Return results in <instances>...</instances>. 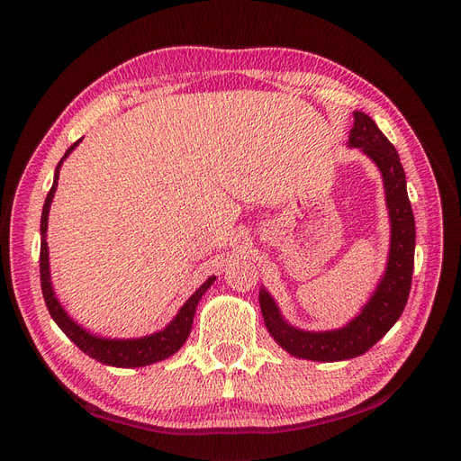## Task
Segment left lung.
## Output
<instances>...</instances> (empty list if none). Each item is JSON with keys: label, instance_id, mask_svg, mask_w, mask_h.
<instances>
[{"label": "left lung", "instance_id": "obj_1", "mask_svg": "<svg viewBox=\"0 0 461 461\" xmlns=\"http://www.w3.org/2000/svg\"><path fill=\"white\" fill-rule=\"evenodd\" d=\"M353 116L355 125L350 129L348 146L360 148L379 167L390 213L388 262L375 293L353 321L328 332H308L291 326L283 319L274 298L265 289L258 293L262 319L277 345L293 357L315 362H338L364 355L396 324L411 291L416 232L405 170L396 148L383 135L377 123L358 111Z\"/></svg>", "mask_w": 461, "mask_h": 461}]
</instances>
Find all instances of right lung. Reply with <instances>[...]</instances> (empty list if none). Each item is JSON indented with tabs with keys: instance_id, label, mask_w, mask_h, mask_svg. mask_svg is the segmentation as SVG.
I'll use <instances>...</instances> for the list:
<instances>
[{
	"instance_id": "1",
	"label": "right lung",
	"mask_w": 461,
	"mask_h": 461,
	"mask_svg": "<svg viewBox=\"0 0 461 461\" xmlns=\"http://www.w3.org/2000/svg\"><path fill=\"white\" fill-rule=\"evenodd\" d=\"M80 140L71 144V148L65 151V156L56 167L54 172V184L47 194L45 206H42V215H41V255H39V267H41V289L42 296H45L47 308L56 321V324L61 328L63 334L68 336L82 353L87 357L95 358L101 364L106 366H116V367H142L153 362L165 360L172 357L174 353H178L180 347L185 343L187 336L191 334V326H193V317L196 312V305H199V300L203 294L212 287V283L215 277H208L199 289H196L189 300L182 305V310L178 315L174 317L163 330L149 334L144 338H135V339H111V338H99L92 332H87L86 328L77 324L68 312L61 308L59 300L54 294L52 283H50V267H49V246H47V229H49V212L50 204L54 199V193L58 187V178H59V167L61 163L68 159L69 153L78 146Z\"/></svg>"
}]
</instances>
